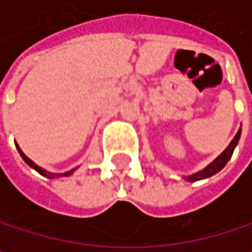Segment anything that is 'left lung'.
Returning a JSON list of instances; mask_svg holds the SVG:
<instances>
[{
	"label": "left lung",
	"mask_w": 252,
	"mask_h": 252,
	"mask_svg": "<svg viewBox=\"0 0 252 252\" xmlns=\"http://www.w3.org/2000/svg\"><path fill=\"white\" fill-rule=\"evenodd\" d=\"M239 137H241V129L236 132V135H235V138L230 141V144L227 146L226 149H225V152L218 158V159H215L207 168H204L203 171H200V172H197V174H194L192 176H188L187 179L189 181V182H194V181H198V179H204V178H209V176L215 175V174H218L225 165L227 163V160L232 158V153H233V150H235V147H236V144H238V141H239Z\"/></svg>",
	"instance_id": "left-lung-1"
}]
</instances>
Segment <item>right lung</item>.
<instances>
[{"instance_id": "obj_1", "label": "right lung", "mask_w": 252, "mask_h": 252, "mask_svg": "<svg viewBox=\"0 0 252 252\" xmlns=\"http://www.w3.org/2000/svg\"><path fill=\"white\" fill-rule=\"evenodd\" d=\"M17 149H19V152H20V155H22V158H23V160H25L26 163H27V165H29L30 168H33L34 171H37V172H39L40 175L46 176V178H58V176H68V175H71V174L74 172V171H70V172H65V174H52V172H46V171H43L42 168H39V166H37L36 163H33V162H32V160H30V159H29V158L26 156L25 153H23V152L20 150V147H19V146H17Z\"/></svg>"}]
</instances>
